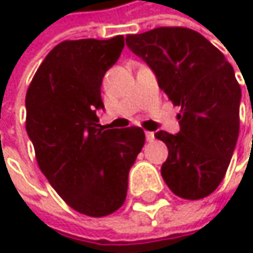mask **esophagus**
<instances>
[{
    "instance_id": "1",
    "label": "esophagus",
    "mask_w": 253,
    "mask_h": 253,
    "mask_svg": "<svg viewBox=\"0 0 253 253\" xmlns=\"http://www.w3.org/2000/svg\"><path fill=\"white\" fill-rule=\"evenodd\" d=\"M145 136H146V140H148V142H152V140L155 139L154 131H145Z\"/></svg>"
}]
</instances>
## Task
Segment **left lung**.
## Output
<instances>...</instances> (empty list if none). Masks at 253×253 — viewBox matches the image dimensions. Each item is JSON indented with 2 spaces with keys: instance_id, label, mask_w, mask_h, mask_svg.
<instances>
[{
  "instance_id": "left-lung-1",
  "label": "left lung",
  "mask_w": 253,
  "mask_h": 253,
  "mask_svg": "<svg viewBox=\"0 0 253 253\" xmlns=\"http://www.w3.org/2000/svg\"><path fill=\"white\" fill-rule=\"evenodd\" d=\"M126 43L180 107V131L155 133L169 148L161 167L164 181L183 199L211 195L226 176L239 136L242 90L231 64L207 38L187 27L127 35Z\"/></svg>"
}]
</instances>
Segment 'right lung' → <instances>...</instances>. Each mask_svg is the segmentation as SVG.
I'll return each instance as SVG.
<instances>
[{
  "instance_id": "right-lung-1",
  "label": "right lung",
  "mask_w": 253,
  "mask_h": 253,
  "mask_svg": "<svg viewBox=\"0 0 253 253\" xmlns=\"http://www.w3.org/2000/svg\"><path fill=\"white\" fill-rule=\"evenodd\" d=\"M123 48L122 35L63 41L26 93V131L41 171L69 207L89 217L110 215L125 204L128 170L145 143L140 127L98 125L102 79Z\"/></svg>"
}]
</instances>
